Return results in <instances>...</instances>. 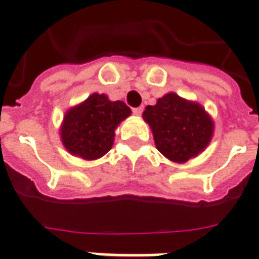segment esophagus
<instances>
[{"label": "esophagus", "instance_id": "esophagus-1", "mask_svg": "<svg viewBox=\"0 0 259 259\" xmlns=\"http://www.w3.org/2000/svg\"><path fill=\"white\" fill-rule=\"evenodd\" d=\"M142 111H144V107H142V106H139V107H134L133 109V113L135 115H141L142 114Z\"/></svg>", "mask_w": 259, "mask_h": 259}]
</instances>
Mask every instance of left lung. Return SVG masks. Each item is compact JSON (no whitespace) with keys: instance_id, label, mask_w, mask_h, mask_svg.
Here are the masks:
<instances>
[{"instance_id":"obj_1","label":"left lung","mask_w":259,"mask_h":259,"mask_svg":"<svg viewBox=\"0 0 259 259\" xmlns=\"http://www.w3.org/2000/svg\"><path fill=\"white\" fill-rule=\"evenodd\" d=\"M144 120L153 133L156 148L173 162L184 163L202 152L210 141L213 124L197 103L167 93L148 106Z\"/></svg>"}]
</instances>
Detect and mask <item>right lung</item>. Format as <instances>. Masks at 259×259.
Here are the masks:
<instances>
[{
    "mask_svg": "<svg viewBox=\"0 0 259 259\" xmlns=\"http://www.w3.org/2000/svg\"><path fill=\"white\" fill-rule=\"evenodd\" d=\"M130 114L131 109L124 102H110L106 95L93 93L65 114L62 144L82 159H99L111 149L115 126Z\"/></svg>",
    "mask_w": 259,
    "mask_h": 259,
    "instance_id": "right-lung-1",
    "label": "right lung"
}]
</instances>
